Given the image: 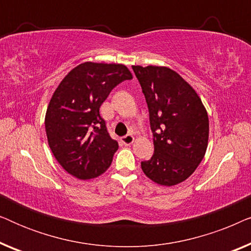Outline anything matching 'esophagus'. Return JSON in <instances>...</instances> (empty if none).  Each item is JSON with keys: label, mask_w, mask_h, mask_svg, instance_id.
I'll list each match as a JSON object with an SVG mask.
<instances>
[{"label": "esophagus", "mask_w": 251, "mask_h": 251, "mask_svg": "<svg viewBox=\"0 0 251 251\" xmlns=\"http://www.w3.org/2000/svg\"><path fill=\"white\" fill-rule=\"evenodd\" d=\"M133 140H135V138H133L132 135H126L125 137H122L121 138V142L125 144L126 146L131 145V144L133 143Z\"/></svg>", "instance_id": "esophagus-1"}]
</instances>
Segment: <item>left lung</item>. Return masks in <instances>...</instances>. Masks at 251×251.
<instances>
[{"label": "left lung", "mask_w": 251, "mask_h": 251, "mask_svg": "<svg viewBox=\"0 0 251 251\" xmlns=\"http://www.w3.org/2000/svg\"><path fill=\"white\" fill-rule=\"evenodd\" d=\"M132 70L145 96L154 137L153 155L140 166L157 184H179L194 173L207 151V111L194 89L170 68Z\"/></svg>", "instance_id": "1"}]
</instances>
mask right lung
Instances as JSON below:
<instances>
[{
	"mask_svg": "<svg viewBox=\"0 0 251 251\" xmlns=\"http://www.w3.org/2000/svg\"><path fill=\"white\" fill-rule=\"evenodd\" d=\"M132 75L125 65L84 63L68 73L46 114L48 143L61 167L78 179H90L111 166L119 149L99 108L109 92Z\"/></svg>",
	"mask_w": 251,
	"mask_h": 251,
	"instance_id": "add662e5",
	"label": "right lung"
}]
</instances>
